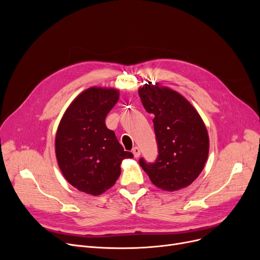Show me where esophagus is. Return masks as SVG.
I'll use <instances>...</instances> for the list:
<instances>
[{
    "label": "esophagus",
    "mask_w": 260,
    "mask_h": 260,
    "mask_svg": "<svg viewBox=\"0 0 260 260\" xmlns=\"http://www.w3.org/2000/svg\"><path fill=\"white\" fill-rule=\"evenodd\" d=\"M140 148L138 147V146H135L134 148H133V154H134V156L136 157V158H138L139 156H140Z\"/></svg>",
    "instance_id": "obj_1"
}]
</instances>
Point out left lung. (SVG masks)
<instances>
[{
	"mask_svg": "<svg viewBox=\"0 0 260 260\" xmlns=\"http://www.w3.org/2000/svg\"><path fill=\"white\" fill-rule=\"evenodd\" d=\"M139 95L145 111L154 115L158 144L155 162L140 158L139 165L163 190L188 186L202 172L209 155V135L201 117L180 93L157 83L148 82Z\"/></svg>",
	"mask_w": 260,
	"mask_h": 260,
	"instance_id": "left-lung-1",
	"label": "left lung"
}]
</instances>
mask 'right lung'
I'll list each match as a JSON object with an SVG mask.
<instances>
[{
  "label": "right lung",
  "mask_w": 260,
  "mask_h": 260,
  "mask_svg": "<svg viewBox=\"0 0 260 260\" xmlns=\"http://www.w3.org/2000/svg\"><path fill=\"white\" fill-rule=\"evenodd\" d=\"M119 99L114 88L90 87L79 94L62 117L56 135V156L65 179L93 196L112 187L123 159L133 158L119 143L105 118Z\"/></svg>",
  "instance_id": "obj_1"
}]
</instances>
